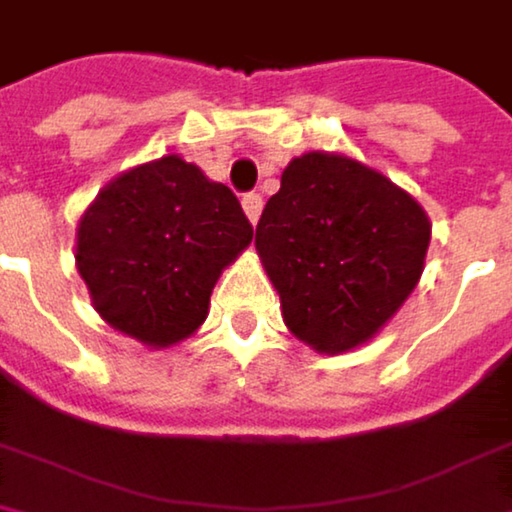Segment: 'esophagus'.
<instances>
[{"instance_id": "esophagus-1", "label": "esophagus", "mask_w": 512, "mask_h": 512, "mask_svg": "<svg viewBox=\"0 0 512 512\" xmlns=\"http://www.w3.org/2000/svg\"><path fill=\"white\" fill-rule=\"evenodd\" d=\"M242 209H245V215H248V221L251 224H258V218H261V209H264V197L261 194H242Z\"/></svg>"}]
</instances>
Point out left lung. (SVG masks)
I'll return each mask as SVG.
<instances>
[{
    "label": "left lung",
    "mask_w": 512,
    "mask_h": 512,
    "mask_svg": "<svg viewBox=\"0 0 512 512\" xmlns=\"http://www.w3.org/2000/svg\"><path fill=\"white\" fill-rule=\"evenodd\" d=\"M432 224L384 173L336 152H306L282 173L254 245L288 330L318 354L369 342L423 276Z\"/></svg>",
    "instance_id": "obj_1"
}]
</instances>
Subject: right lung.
<instances>
[{
    "label": "right lung",
    "mask_w": 512,
    "mask_h": 512,
    "mask_svg": "<svg viewBox=\"0 0 512 512\" xmlns=\"http://www.w3.org/2000/svg\"><path fill=\"white\" fill-rule=\"evenodd\" d=\"M236 194L179 155L107 182L77 224V273L119 333L167 348L209 312L224 267L251 242Z\"/></svg>",
    "instance_id": "add662e5"
}]
</instances>
